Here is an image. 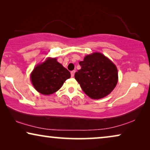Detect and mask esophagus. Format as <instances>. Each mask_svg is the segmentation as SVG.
Listing matches in <instances>:
<instances>
[{"mask_svg": "<svg viewBox=\"0 0 150 150\" xmlns=\"http://www.w3.org/2000/svg\"><path fill=\"white\" fill-rule=\"evenodd\" d=\"M75 72H76L75 70H73V71H71V77H74V76Z\"/></svg>", "mask_w": 150, "mask_h": 150, "instance_id": "obj_1", "label": "esophagus"}]
</instances>
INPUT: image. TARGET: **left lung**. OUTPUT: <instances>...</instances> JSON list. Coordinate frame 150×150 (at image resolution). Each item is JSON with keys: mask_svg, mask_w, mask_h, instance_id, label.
Instances as JSON below:
<instances>
[{"mask_svg": "<svg viewBox=\"0 0 150 150\" xmlns=\"http://www.w3.org/2000/svg\"><path fill=\"white\" fill-rule=\"evenodd\" d=\"M81 69L75 73V79L83 91L92 99L108 96L117 83V69L101 53L87 55L79 62Z\"/></svg>", "mask_w": 150, "mask_h": 150, "instance_id": "left-lung-1", "label": "left lung"}]
</instances>
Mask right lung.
<instances>
[{
  "mask_svg": "<svg viewBox=\"0 0 150 150\" xmlns=\"http://www.w3.org/2000/svg\"><path fill=\"white\" fill-rule=\"evenodd\" d=\"M70 76V72L54 58L47 59L35 67L30 79L37 91L50 95L58 91Z\"/></svg>",
  "mask_w": 150,
  "mask_h": 150,
  "instance_id": "1",
  "label": "right lung"
}]
</instances>
